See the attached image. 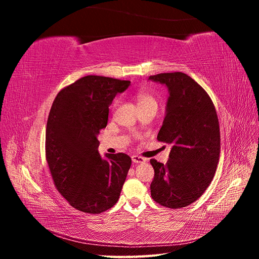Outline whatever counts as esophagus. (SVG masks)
I'll return each mask as SVG.
<instances>
[{
	"label": "esophagus",
	"instance_id": "1",
	"mask_svg": "<svg viewBox=\"0 0 259 259\" xmlns=\"http://www.w3.org/2000/svg\"><path fill=\"white\" fill-rule=\"evenodd\" d=\"M132 161L134 163H143L146 161V159H144L143 156L140 155H132Z\"/></svg>",
	"mask_w": 259,
	"mask_h": 259
}]
</instances>
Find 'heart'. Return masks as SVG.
Listing matches in <instances>:
<instances>
[{
    "label": "heart",
    "mask_w": 259,
    "mask_h": 259,
    "mask_svg": "<svg viewBox=\"0 0 259 259\" xmlns=\"http://www.w3.org/2000/svg\"><path fill=\"white\" fill-rule=\"evenodd\" d=\"M136 100L139 108L142 109L147 106H151V105H156V100L153 96L152 92L145 90V89H140L136 92ZM117 105V101L113 104V108H115Z\"/></svg>",
    "instance_id": "1"
}]
</instances>
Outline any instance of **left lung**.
Returning a JSON list of instances; mask_svg holds the SVG:
<instances>
[{"instance_id": "left-lung-1", "label": "left lung", "mask_w": 259, "mask_h": 259, "mask_svg": "<svg viewBox=\"0 0 259 259\" xmlns=\"http://www.w3.org/2000/svg\"><path fill=\"white\" fill-rule=\"evenodd\" d=\"M149 80L168 89L158 140L173 145L166 164L150 160L151 197L168 208L185 207L201 197L215 175L221 153L216 109L204 89L186 73H160Z\"/></svg>"}]
</instances>
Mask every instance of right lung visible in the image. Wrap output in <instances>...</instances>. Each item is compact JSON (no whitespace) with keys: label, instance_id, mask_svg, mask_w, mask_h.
<instances>
[{"label":"right lung","instance_id":"obj_1","mask_svg":"<svg viewBox=\"0 0 259 259\" xmlns=\"http://www.w3.org/2000/svg\"><path fill=\"white\" fill-rule=\"evenodd\" d=\"M130 81L86 75L62 89L46 125L45 155L57 190L84 213L99 214L120 198L132 159L98 152L97 136L107 126L109 106Z\"/></svg>","mask_w":259,"mask_h":259}]
</instances>
